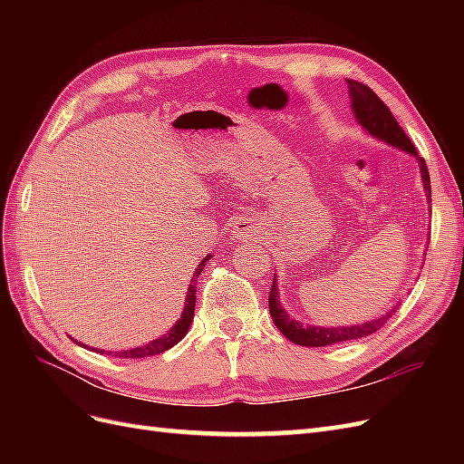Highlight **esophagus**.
Here are the masks:
<instances>
[{"label": "esophagus", "mask_w": 464, "mask_h": 464, "mask_svg": "<svg viewBox=\"0 0 464 464\" xmlns=\"http://www.w3.org/2000/svg\"><path fill=\"white\" fill-rule=\"evenodd\" d=\"M251 232H254V228H251L249 222H242L240 228H237V234H240V236H249Z\"/></svg>", "instance_id": "1"}]
</instances>
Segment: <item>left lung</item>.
I'll list each match as a JSON object with an SVG mask.
<instances>
[{"mask_svg": "<svg viewBox=\"0 0 464 464\" xmlns=\"http://www.w3.org/2000/svg\"><path fill=\"white\" fill-rule=\"evenodd\" d=\"M348 82V92H350V102H353V111L356 121L366 130L370 135H373L379 141H385L391 147H397L404 152L412 154L416 157L420 164V174H422V184L428 203L431 205V186H430V172L426 168V160L420 157L416 147L409 139V135L404 133V130L395 120V116L391 114L389 106L379 98L368 85L363 82L346 79ZM431 210V208H430ZM395 305L392 310L387 314L379 315L372 321L362 323V325H343V327H314V325H304V323L292 319L288 312L280 304V294L276 288V275L273 278V288L269 294V314L273 317V323L276 329L283 333L288 341L300 346H329L336 343H346V341H354L362 339V336H368L375 331L382 329L389 317L397 312Z\"/></svg>", "mask_w": 464, "mask_h": 464, "instance_id": "left-lung-1", "label": "left lung"}]
</instances>
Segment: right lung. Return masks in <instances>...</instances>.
Returning a JSON list of instances; mask_svg holds the SVG:
<instances>
[{"mask_svg": "<svg viewBox=\"0 0 464 464\" xmlns=\"http://www.w3.org/2000/svg\"><path fill=\"white\" fill-rule=\"evenodd\" d=\"M208 259H210V256H207V257L198 265V269H195L193 278H191V285H189L188 294H186V307H184V312H181V317L176 321V325H174L170 331H168V333L162 334V336H159V339H154V341L143 344V346L123 350V353H108V356L114 354V358H145V356L162 354V353H166L168 348H172L174 344H178L181 339H184V336H186L188 331H189L191 321H193L195 298H198V296H195V294H198V285H195V278H199V275H201V271L205 269V265H207ZM75 343H77V341H75ZM82 346L87 348V344H82ZM92 350H94V353H104V350H98V348H92Z\"/></svg>", "mask_w": 464, "mask_h": 464, "instance_id": "obj_1", "label": "right lung"}]
</instances>
